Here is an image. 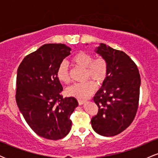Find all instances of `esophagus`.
<instances>
[{
  "label": "esophagus",
  "mask_w": 158,
  "mask_h": 158,
  "mask_svg": "<svg viewBox=\"0 0 158 158\" xmlns=\"http://www.w3.org/2000/svg\"><path fill=\"white\" fill-rule=\"evenodd\" d=\"M85 102V100H82V99H79V100H78V103H79V105H83L84 104V103Z\"/></svg>",
  "instance_id": "34e87169"
}]
</instances>
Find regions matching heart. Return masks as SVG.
<instances>
[{
	"label": "heart",
	"mask_w": 158,
	"mask_h": 158,
	"mask_svg": "<svg viewBox=\"0 0 158 158\" xmlns=\"http://www.w3.org/2000/svg\"><path fill=\"white\" fill-rule=\"evenodd\" d=\"M72 62L78 68L85 69V80L83 83L74 84L67 89V94L70 97L82 99L89 97L97 89V85H100L105 82L109 75V63L103 56H98L94 59V56L89 52H79L72 58ZM56 76L61 82L68 84L71 81L68 64L63 61L58 66L56 70Z\"/></svg>",
	"instance_id": "1"
}]
</instances>
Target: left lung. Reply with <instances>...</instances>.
Wrapping results in <instances>:
<instances>
[{"mask_svg": "<svg viewBox=\"0 0 158 158\" xmlns=\"http://www.w3.org/2000/svg\"><path fill=\"white\" fill-rule=\"evenodd\" d=\"M108 61L109 75L96 94L98 113L91 126L99 135H119L131 125L139 106L140 76L138 68L124 52L100 44L96 50Z\"/></svg>", "mask_w": 158, "mask_h": 158, "instance_id": "8db88e82", "label": "left lung"}]
</instances>
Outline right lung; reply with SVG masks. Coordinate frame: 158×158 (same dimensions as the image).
Segmentation results:
<instances>
[{
  "label": "right lung",
  "instance_id": "right-lung-1",
  "mask_svg": "<svg viewBox=\"0 0 158 158\" xmlns=\"http://www.w3.org/2000/svg\"><path fill=\"white\" fill-rule=\"evenodd\" d=\"M64 44H47L25 56L18 68L15 99L32 131L44 138L62 139L71 129L74 97H63L56 70L70 54Z\"/></svg>",
  "mask_w": 158,
  "mask_h": 158
}]
</instances>
